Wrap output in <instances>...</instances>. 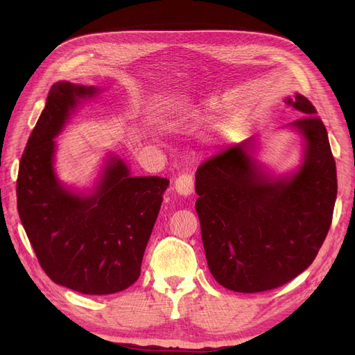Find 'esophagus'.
<instances>
[{"instance_id": "esophagus-1", "label": "esophagus", "mask_w": 355, "mask_h": 355, "mask_svg": "<svg viewBox=\"0 0 355 355\" xmlns=\"http://www.w3.org/2000/svg\"><path fill=\"white\" fill-rule=\"evenodd\" d=\"M175 189L182 197H191L192 192H194V178L189 173L180 175L175 180Z\"/></svg>"}]
</instances>
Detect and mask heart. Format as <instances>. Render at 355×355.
Returning <instances> with one entry per match:
<instances>
[{"label":"heart","mask_w":355,"mask_h":355,"mask_svg":"<svg viewBox=\"0 0 355 355\" xmlns=\"http://www.w3.org/2000/svg\"><path fill=\"white\" fill-rule=\"evenodd\" d=\"M201 110H202V108H201ZM228 132H230V124H228V123H223V124L219 127V135L223 137Z\"/></svg>","instance_id":"heart-1"}]
</instances>
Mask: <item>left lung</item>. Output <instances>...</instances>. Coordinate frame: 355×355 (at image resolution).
I'll use <instances>...</instances> for the list:
<instances>
[{
  "instance_id": "left-lung-1",
  "label": "left lung",
  "mask_w": 355,
  "mask_h": 355,
  "mask_svg": "<svg viewBox=\"0 0 355 355\" xmlns=\"http://www.w3.org/2000/svg\"><path fill=\"white\" fill-rule=\"evenodd\" d=\"M284 103L304 115L282 127L302 141L295 168L277 175L265 167L253 136L196 175L209 270L232 292H265L293 280L313 263L331 223L338 180L327 130L305 96Z\"/></svg>"
}]
</instances>
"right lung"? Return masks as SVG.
Segmentation results:
<instances>
[{"label":"right lung","instance_id":"obj_1","mask_svg":"<svg viewBox=\"0 0 355 355\" xmlns=\"http://www.w3.org/2000/svg\"><path fill=\"white\" fill-rule=\"evenodd\" d=\"M102 89L58 81L32 130L17 175V210L38 262L56 284L111 295L141 275L144 253L168 179L133 176L110 151L92 188L67 185L56 171V137Z\"/></svg>","mask_w":355,"mask_h":355}]
</instances>
